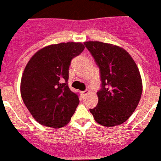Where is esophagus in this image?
<instances>
[{
    "instance_id": "34e87169",
    "label": "esophagus",
    "mask_w": 161,
    "mask_h": 161,
    "mask_svg": "<svg viewBox=\"0 0 161 161\" xmlns=\"http://www.w3.org/2000/svg\"><path fill=\"white\" fill-rule=\"evenodd\" d=\"M88 93H89V91H88V90H85V91H83V92H82V94H83V96H86V95H87V94H88Z\"/></svg>"
}]
</instances>
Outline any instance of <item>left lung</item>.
<instances>
[{"label": "left lung", "instance_id": "obj_1", "mask_svg": "<svg viewBox=\"0 0 161 161\" xmlns=\"http://www.w3.org/2000/svg\"><path fill=\"white\" fill-rule=\"evenodd\" d=\"M100 69L102 88L98 103L90 113L99 125L114 127L125 123L137 108L142 94V79L136 63L127 51L101 42H85Z\"/></svg>", "mask_w": 161, "mask_h": 161}]
</instances>
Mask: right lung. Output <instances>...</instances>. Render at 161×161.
Segmentation results:
<instances>
[{
  "label": "right lung",
  "instance_id": "obj_1",
  "mask_svg": "<svg viewBox=\"0 0 161 161\" xmlns=\"http://www.w3.org/2000/svg\"><path fill=\"white\" fill-rule=\"evenodd\" d=\"M83 49L81 42L53 44L38 50L26 64L21 95L40 125L62 128L70 121L79 98L68 87V68L72 59Z\"/></svg>",
  "mask_w": 161,
  "mask_h": 161
}]
</instances>
